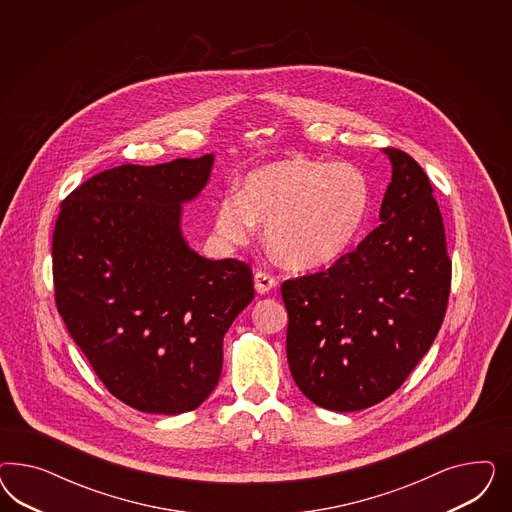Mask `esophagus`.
<instances>
[{
  "instance_id": "34e87169",
  "label": "esophagus",
  "mask_w": 512,
  "mask_h": 512,
  "mask_svg": "<svg viewBox=\"0 0 512 512\" xmlns=\"http://www.w3.org/2000/svg\"><path fill=\"white\" fill-rule=\"evenodd\" d=\"M253 279H255V289H257L259 295H266V293H270L272 289L278 287V279L274 278L272 274H268V272H263V270H257Z\"/></svg>"
}]
</instances>
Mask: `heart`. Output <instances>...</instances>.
I'll list each match as a JSON object with an SVG mask.
<instances>
[{
  "label": "heart",
  "mask_w": 512,
  "mask_h": 512,
  "mask_svg": "<svg viewBox=\"0 0 512 512\" xmlns=\"http://www.w3.org/2000/svg\"><path fill=\"white\" fill-rule=\"evenodd\" d=\"M370 202V180L357 165L293 155L249 172L240 193L219 199L216 233L242 246L263 223L266 242L283 263L319 268L353 246Z\"/></svg>",
  "instance_id": "heart-1"
}]
</instances>
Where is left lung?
Here are the masks:
<instances>
[{"label": "left lung", "mask_w": 512, "mask_h": 512, "mask_svg": "<svg viewBox=\"0 0 512 512\" xmlns=\"http://www.w3.org/2000/svg\"><path fill=\"white\" fill-rule=\"evenodd\" d=\"M392 182L381 225L323 272L287 279V360L302 394L360 411L402 387L445 319L452 263L434 187L409 154L387 148Z\"/></svg>", "instance_id": "8db88e82"}]
</instances>
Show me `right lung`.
<instances>
[{"instance_id":"1","label":"right lung","mask_w":512,"mask_h":512,"mask_svg":"<svg viewBox=\"0 0 512 512\" xmlns=\"http://www.w3.org/2000/svg\"><path fill=\"white\" fill-rule=\"evenodd\" d=\"M212 165L206 154L99 172L56 219L63 323L110 394L142 413H186L212 394L223 336L255 296L249 264L204 259L180 231Z\"/></svg>"}]
</instances>
